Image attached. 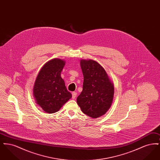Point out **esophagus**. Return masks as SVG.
Returning <instances> with one entry per match:
<instances>
[{
	"label": "esophagus",
	"mask_w": 160,
	"mask_h": 160,
	"mask_svg": "<svg viewBox=\"0 0 160 160\" xmlns=\"http://www.w3.org/2000/svg\"><path fill=\"white\" fill-rule=\"evenodd\" d=\"M77 97V93L76 92H73L72 93V99H75Z\"/></svg>",
	"instance_id": "esophagus-1"
}]
</instances>
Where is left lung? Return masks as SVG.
Here are the masks:
<instances>
[{
    "label": "left lung",
    "mask_w": 160,
    "mask_h": 160,
    "mask_svg": "<svg viewBox=\"0 0 160 160\" xmlns=\"http://www.w3.org/2000/svg\"><path fill=\"white\" fill-rule=\"evenodd\" d=\"M80 67L84 77L83 91L77 102L84 114L98 118L106 114L112 106L114 84L97 61L81 59Z\"/></svg>",
    "instance_id": "8db88e82"
}]
</instances>
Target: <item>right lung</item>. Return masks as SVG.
Here are the masks:
<instances>
[{
  "label": "right lung",
  "mask_w": 160,
  "mask_h": 160,
  "mask_svg": "<svg viewBox=\"0 0 160 160\" xmlns=\"http://www.w3.org/2000/svg\"><path fill=\"white\" fill-rule=\"evenodd\" d=\"M65 61L55 58L48 61L40 69L33 89L38 106L47 113L59 111L72 95L67 90L61 74Z\"/></svg>",
  "instance_id": "add662e5"
}]
</instances>
